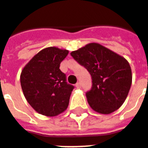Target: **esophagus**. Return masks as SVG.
<instances>
[{"label":"esophagus","mask_w":148,"mask_h":148,"mask_svg":"<svg viewBox=\"0 0 148 148\" xmlns=\"http://www.w3.org/2000/svg\"><path fill=\"white\" fill-rule=\"evenodd\" d=\"M75 86H76V88H78V89L81 88V83L79 82V83H77L76 84H75Z\"/></svg>","instance_id":"34e87169"}]
</instances>
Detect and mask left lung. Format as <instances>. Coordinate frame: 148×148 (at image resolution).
<instances>
[{
	"label": "left lung",
	"instance_id": "obj_1",
	"mask_svg": "<svg viewBox=\"0 0 148 148\" xmlns=\"http://www.w3.org/2000/svg\"><path fill=\"white\" fill-rule=\"evenodd\" d=\"M92 78L86 96L90 106L101 114H110L123 105L132 84L130 65L124 58L97 43L71 53Z\"/></svg>",
	"mask_w": 148,
	"mask_h": 148
}]
</instances>
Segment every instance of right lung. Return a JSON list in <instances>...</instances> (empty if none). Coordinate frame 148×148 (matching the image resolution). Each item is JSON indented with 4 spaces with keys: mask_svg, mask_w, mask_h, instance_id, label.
<instances>
[{
    "mask_svg": "<svg viewBox=\"0 0 148 148\" xmlns=\"http://www.w3.org/2000/svg\"><path fill=\"white\" fill-rule=\"evenodd\" d=\"M69 51L55 47L43 49L23 68L20 82L28 103L36 112L56 116L69 106L74 86L66 82L60 64Z\"/></svg>",
    "mask_w": 148,
    "mask_h": 148,
    "instance_id": "obj_1",
    "label": "right lung"
}]
</instances>
